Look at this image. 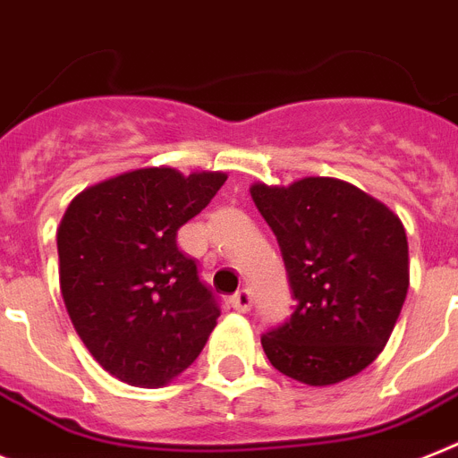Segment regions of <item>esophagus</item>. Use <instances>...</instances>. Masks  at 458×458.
Wrapping results in <instances>:
<instances>
[{
	"instance_id": "34e87169",
	"label": "esophagus",
	"mask_w": 458,
	"mask_h": 458,
	"mask_svg": "<svg viewBox=\"0 0 458 458\" xmlns=\"http://www.w3.org/2000/svg\"><path fill=\"white\" fill-rule=\"evenodd\" d=\"M232 306L236 309L238 313H245V311H250V306H252V293L248 288L243 290H238V293L232 294Z\"/></svg>"
}]
</instances>
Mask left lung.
<instances>
[{
  "instance_id": "8db88e82",
  "label": "left lung",
  "mask_w": 458,
  "mask_h": 458,
  "mask_svg": "<svg viewBox=\"0 0 458 458\" xmlns=\"http://www.w3.org/2000/svg\"><path fill=\"white\" fill-rule=\"evenodd\" d=\"M281 248L293 300L262 335L278 372L330 386L365 369L391 337L410 288L405 226L384 203L335 177L252 184Z\"/></svg>"
}]
</instances>
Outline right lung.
Instances as JSON below:
<instances>
[{
    "label": "right lung",
    "instance_id": "1",
    "mask_svg": "<svg viewBox=\"0 0 458 458\" xmlns=\"http://www.w3.org/2000/svg\"><path fill=\"white\" fill-rule=\"evenodd\" d=\"M225 173L140 168L89 187L58 229L60 290L72 325L112 377L157 388L199 358L220 318L177 232Z\"/></svg>",
    "mask_w": 458,
    "mask_h": 458
}]
</instances>
